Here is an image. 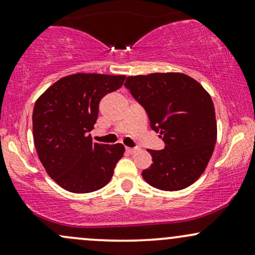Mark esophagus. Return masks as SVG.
Returning <instances> with one entry per match:
<instances>
[{"label":"esophagus","instance_id":"1","mask_svg":"<svg viewBox=\"0 0 255 255\" xmlns=\"http://www.w3.org/2000/svg\"><path fill=\"white\" fill-rule=\"evenodd\" d=\"M126 151H127L128 153H135V152L139 151V148H136V147H126Z\"/></svg>","mask_w":255,"mask_h":255}]
</instances>
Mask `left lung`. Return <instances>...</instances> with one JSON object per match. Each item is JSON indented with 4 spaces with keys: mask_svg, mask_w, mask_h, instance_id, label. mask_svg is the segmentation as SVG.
Listing matches in <instances>:
<instances>
[{
    "mask_svg": "<svg viewBox=\"0 0 255 255\" xmlns=\"http://www.w3.org/2000/svg\"><path fill=\"white\" fill-rule=\"evenodd\" d=\"M125 86L144 107L164 150H147L152 164L142 177L162 191H180L205 171L217 140L211 96L182 73H152L126 79Z\"/></svg>",
    "mask_w": 255,
    "mask_h": 255,
    "instance_id": "1",
    "label": "left lung"
}]
</instances>
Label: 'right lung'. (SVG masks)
<instances>
[{
    "mask_svg": "<svg viewBox=\"0 0 255 255\" xmlns=\"http://www.w3.org/2000/svg\"><path fill=\"white\" fill-rule=\"evenodd\" d=\"M125 75L78 73L61 78L37 99L34 146L46 172L63 189L90 193L104 187L125 153L122 144L93 142L89 131L101 99L124 85Z\"/></svg>",
    "mask_w": 255,
    "mask_h": 255,
    "instance_id": "right-lung-1",
    "label": "right lung"
}]
</instances>
